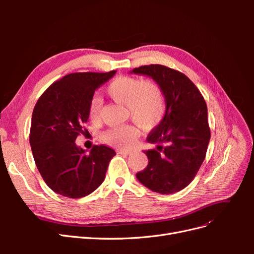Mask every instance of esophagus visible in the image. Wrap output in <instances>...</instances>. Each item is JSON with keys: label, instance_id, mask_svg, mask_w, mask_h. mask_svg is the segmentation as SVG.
<instances>
[{"label": "esophagus", "instance_id": "34e87169", "mask_svg": "<svg viewBox=\"0 0 254 254\" xmlns=\"http://www.w3.org/2000/svg\"><path fill=\"white\" fill-rule=\"evenodd\" d=\"M118 153H120V155H129L130 151L129 150H118Z\"/></svg>", "mask_w": 254, "mask_h": 254}]
</instances>
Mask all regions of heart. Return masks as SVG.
I'll return each instance as SVG.
<instances>
[{
  "mask_svg": "<svg viewBox=\"0 0 254 254\" xmlns=\"http://www.w3.org/2000/svg\"><path fill=\"white\" fill-rule=\"evenodd\" d=\"M107 94L113 101L124 104L129 117L143 129L157 127L165 114V99L161 87L150 79L142 80L131 76H120L107 87ZM102 101L94 97L89 105V117L94 123L101 120ZM137 135L133 125L114 127L103 134V140L119 148L131 145Z\"/></svg>",
  "mask_w": 254,
  "mask_h": 254,
  "instance_id": "1",
  "label": "heart"
}]
</instances>
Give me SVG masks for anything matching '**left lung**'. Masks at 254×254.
Wrapping results in <instances>:
<instances>
[{"label": "left lung", "instance_id": "left-lung-1", "mask_svg": "<svg viewBox=\"0 0 254 254\" xmlns=\"http://www.w3.org/2000/svg\"><path fill=\"white\" fill-rule=\"evenodd\" d=\"M132 73L155 80L166 103L163 120L147 136L157 147L144 151L148 164L136 178L156 193H176L193 181L205 158L211 137L205 101L193 81L174 68L149 64Z\"/></svg>", "mask_w": 254, "mask_h": 254}]
</instances>
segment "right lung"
I'll list each match as a JSON object with an SVG mask.
<instances>
[{"instance_id": "add662e5", "label": "right lung", "mask_w": 254, "mask_h": 254, "mask_svg": "<svg viewBox=\"0 0 254 254\" xmlns=\"http://www.w3.org/2000/svg\"><path fill=\"white\" fill-rule=\"evenodd\" d=\"M117 71L72 73L53 82L35 106L29 132L36 166L44 182L55 193L81 198L105 180L115 151L94 145L87 153L75 140L84 133L89 105L95 90Z\"/></svg>"}]
</instances>
